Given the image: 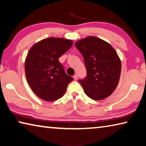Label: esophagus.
<instances>
[{
  "label": "esophagus",
  "mask_w": 146,
  "mask_h": 146,
  "mask_svg": "<svg viewBox=\"0 0 146 146\" xmlns=\"http://www.w3.org/2000/svg\"><path fill=\"white\" fill-rule=\"evenodd\" d=\"M73 78H74V80H77V79H78V75H75L73 76Z\"/></svg>",
  "instance_id": "34e87169"
}]
</instances>
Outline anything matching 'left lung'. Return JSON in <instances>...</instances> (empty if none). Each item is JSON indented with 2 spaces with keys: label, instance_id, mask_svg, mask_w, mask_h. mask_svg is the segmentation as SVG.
Segmentation results:
<instances>
[{
  "label": "left lung",
  "instance_id": "obj_1",
  "mask_svg": "<svg viewBox=\"0 0 146 146\" xmlns=\"http://www.w3.org/2000/svg\"><path fill=\"white\" fill-rule=\"evenodd\" d=\"M75 46L83 56L87 75L79 80L88 97L95 100L111 95L119 82L121 62L114 48L95 36L76 42Z\"/></svg>",
  "mask_w": 146,
  "mask_h": 146
}]
</instances>
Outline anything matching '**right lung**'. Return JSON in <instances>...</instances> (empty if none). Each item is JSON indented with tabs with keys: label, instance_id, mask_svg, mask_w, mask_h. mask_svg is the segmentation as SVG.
Wrapping results in <instances>:
<instances>
[{
	"label": "right lung",
	"instance_id": "obj_1",
	"mask_svg": "<svg viewBox=\"0 0 146 146\" xmlns=\"http://www.w3.org/2000/svg\"><path fill=\"white\" fill-rule=\"evenodd\" d=\"M72 45V40L50 37L34 44L29 51L25 62L26 79L41 99L55 101L62 97L73 80L58 60Z\"/></svg>",
	"mask_w": 146,
	"mask_h": 146
}]
</instances>
